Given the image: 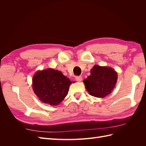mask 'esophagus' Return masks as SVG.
<instances>
[{"mask_svg":"<svg viewBox=\"0 0 146 146\" xmlns=\"http://www.w3.org/2000/svg\"><path fill=\"white\" fill-rule=\"evenodd\" d=\"M76 80L78 82H80L82 81V76H77L76 77Z\"/></svg>","mask_w":146,"mask_h":146,"instance_id":"34e87169","label":"esophagus"}]
</instances>
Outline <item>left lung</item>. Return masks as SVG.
<instances>
[{
	"label": "left lung",
	"instance_id": "left-lung-1",
	"mask_svg": "<svg viewBox=\"0 0 146 146\" xmlns=\"http://www.w3.org/2000/svg\"><path fill=\"white\" fill-rule=\"evenodd\" d=\"M117 73L113 69L95 65L91 75L83 80L90 94L103 98L111 93L117 82Z\"/></svg>",
	"mask_w": 146,
	"mask_h": 146
}]
</instances>
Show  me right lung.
<instances>
[{"label":"right lung","mask_w":146,"mask_h":146,"mask_svg":"<svg viewBox=\"0 0 146 146\" xmlns=\"http://www.w3.org/2000/svg\"><path fill=\"white\" fill-rule=\"evenodd\" d=\"M35 93L42 102L58 105L68 93L72 82L61 71L47 69L38 71L33 77Z\"/></svg>","instance_id":"1"}]
</instances>
